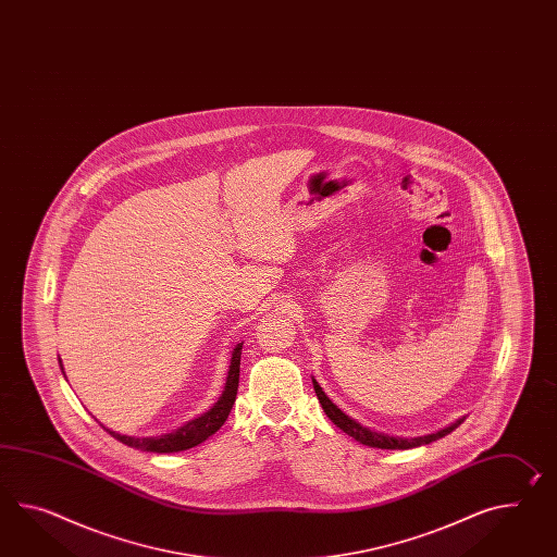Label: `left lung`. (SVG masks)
Instances as JSON below:
<instances>
[{
  "instance_id": "8db88e82",
  "label": "left lung",
  "mask_w": 557,
  "mask_h": 557,
  "mask_svg": "<svg viewBox=\"0 0 557 557\" xmlns=\"http://www.w3.org/2000/svg\"><path fill=\"white\" fill-rule=\"evenodd\" d=\"M313 382V391L318 394V400H320V405L324 408V412L327 414V419L334 422L336 426H339L342 431L346 434H350L352 438H356L358 443H362V445H367V447H376V448H412V447H421V445H429V443H433L436 438H443V436H447L448 433H453L461 421L455 422V424H450L447 429H443V431H438V433L426 434V436H417V438H396V436H388V434L374 433V431H370L367 426H362L360 422L352 421L348 414H344L342 410H339L330 398H327L324 391L320 388V384L312 379Z\"/></svg>"
}]
</instances>
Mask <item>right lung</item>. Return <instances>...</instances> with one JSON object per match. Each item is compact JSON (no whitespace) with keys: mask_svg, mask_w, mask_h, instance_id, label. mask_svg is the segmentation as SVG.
<instances>
[{"mask_svg":"<svg viewBox=\"0 0 557 557\" xmlns=\"http://www.w3.org/2000/svg\"><path fill=\"white\" fill-rule=\"evenodd\" d=\"M242 348L244 342L235 346L233 356H231L230 374L225 382V391L219 396L215 407L207 410L203 417L187 422L185 426L177 429L175 433L163 434V436H145V438H135L128 434L114 433L107 426H102L107 433L112 434L116 441H121L123 445L128 447L140 448V450H150V453H178V450H187V448L197 447L199 443L207 441L211 434L218 433L223 426V422L227 421L231 408L235 405V396H237V386H239V362H242ZM62 367V364H60Z\"/></svg>","mask_w":557,"mask_h":557,"instance_id":"right-lung-1","label":"right lung"}]
</instances>
